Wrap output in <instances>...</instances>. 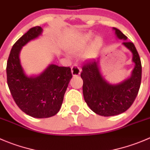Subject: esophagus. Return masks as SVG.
<instances>
[{"instance_id": "esophagus-1", "label": "esophagus", "mask_w": 150, "mask_h": 150, "mask_svg": "<svg viewBox=\"0 0 150 150\" xmlns=\"http://www.w3.org/2000/svg\"><path fill=\"white\" fill-rule=\"evenodd\" d=\"M81 68L78 67V65H77V64H74L72 67V74L73 76H78V75H79L80 73H81Z\"/></svg>"}]
</instances>
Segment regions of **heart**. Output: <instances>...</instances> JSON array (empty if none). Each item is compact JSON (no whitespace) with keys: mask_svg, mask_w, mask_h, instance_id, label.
<instances>
[{"mask_svg":"<svg viewBox=\"0 0 150 150\" xmlns=\"http://www.w3.org/2000/svg\"><path fill=\"white\" fill-rule=\"evenodd\" d=\"M92 38L93 37H92L91 35H86L83 36V37L81 38V39L77 42L76 46H75L76 48H78V49H81V48H84V47L86 46V45L91 40Z\"/></svg>","mask_w":150,"mask_h":150,"instance_id":"b5f03b06","label":"heart"}]
</instances>
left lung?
<instances>
[{
  "label": "left lung",
  "mask_w": 150,
  "mask_h": 150,
  "mask_svg": "<svg viewBox=\"0 0 150 150\" xmlns=\"http://www.w3.org/2000/svg\"><path fill=\"white\" fill-rule=\"evenodd\" d=\"M119 39L127 37L120 30L113 28ZM133 54L135 67L131 78L122 83L112 85L107 83L99 71V60L86 63L81 73L83 81V93L85 102L91 110L99 115L109 117L121 114L132 105L138 94L142 81V63L137 48L133 43H122Z\"/></svg>",
  "instance_id": "1"
}]
</instances>
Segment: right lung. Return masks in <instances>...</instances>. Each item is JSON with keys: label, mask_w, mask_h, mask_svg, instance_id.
I'll return each instance as SVG.
<instances>
[{"label": "right lung", "mask_w": 150, "mask_h": 150, "mask_svg": "<svg viewBox=\"0 0 150 150\" xmlns=\"http://www.w3.org/2000/svg\"><path fill=\"white\" fill-rule=\"evenodd\" d=\"M41 33L42 28L36 26L24 34L12 47L6 65L7 83L13 100L22 112L37 118L50 117L59 111L72 78L69 67L55 64L38 76L25 75L19 58L20 50Z\"/></svg>", "instance_id": "right-lung-1"}]
</instances>
